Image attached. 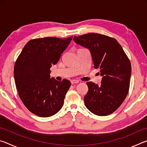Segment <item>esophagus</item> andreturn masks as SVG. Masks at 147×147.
Segmentation results:
<instances>
[{
  "label": "esophagus",
  "mask_w": 147,
  "mask_h": 147,
  "mask_svg": "<svg viewBox=\"0 0 147 147\" xmlns=\"http://www.w3.org/2000/svg\"><path fill=\"white\" fill-rule=\"evenodd\" d=\"M71 84H78V81L76 80H72L71 81Z\"/></svg>",
  "instance_id": "obj_1"
}]
</instances>
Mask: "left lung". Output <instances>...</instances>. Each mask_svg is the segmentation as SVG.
I'll return each mask as SVG.
<instances>
[{
  "instance_id": "8db88e82",
  "label": "left lung",
  "mask_w": 147,
  "mask_h": 147,
  "mask_svg": "<svg viewBox=\"0 0 147 147\" xmlns=\"http://www.w3.org/2000/svg\"><path fill=\"white\" fill-rule=\"evenodd\" d=\"M75 43L91 52L94 69L102 76L101 85L87 82L84 96L86 108L96 115L105 116L117 109L130 88V61L115 39L105 35L89 33L73 38Z\"/></svg>"
}]
</instances>
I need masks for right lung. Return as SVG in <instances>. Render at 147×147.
Segmentation results:
<instances>
[{
    "label": "right lung",
    "instance_id": "obj_1",
    "mask_svg": "<svg viewBox=\"0 0 147 147\" xmlns=\"http://www.w3.org/2000/svg\"><path fill=\"white\" fill-rule=\"evenodd\" d=\"M73 36L65 39L47 37L27 43L14 66V79L19 97L28 110L48 117L60 110L71 86L68 80L50 78L52 65L59 61Z\"/></svg>",
    "mask_w": 147,
    "mask_h": 147
}]
</instances>
